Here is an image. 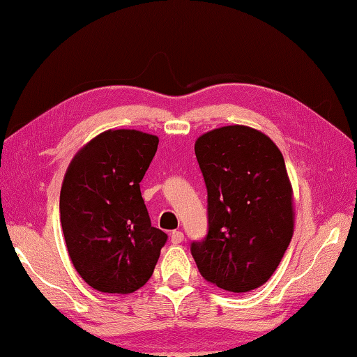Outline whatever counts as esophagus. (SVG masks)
Here are the masks:
<instances>
[{
	"label": "esophagus",
	"instance_id": "34e87169",
	"mask_svg": "<svg viewBox=\"0 0 357 357\" xmlns=\"http://www.w3.org/2000/svg\"><path fill=\"white\" fill-rule=\"evenodd\" d=\"M183 233L182 231H172V234H171V243L172 244H180V243H183Z\"/></svg>",
	"mask_w": 357,
	"mask_h": 357
}]
</instances>
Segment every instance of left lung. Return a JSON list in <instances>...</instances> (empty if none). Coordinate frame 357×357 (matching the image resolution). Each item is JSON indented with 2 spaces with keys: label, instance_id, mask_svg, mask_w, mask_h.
Wrapping results in <instances>:
<instances>
[{
  "label": "left lung",
  "instance_id": "8db88e82",
  "mask_svg": "<svg viewBox=\"0 0 357 357\" xmlns=\"http://www.w3.org/2000/svg\"><path fill=\"white\" fill-rule=\"evenodd\" d=\"M207 188L209 231L191 243L201 276L249 292L276 271L294 234V191L276 144L249 126H223L195 144Z\"/></svg>",
  "mask_w": 357,
  "mask_h": 357
}]
</instances>
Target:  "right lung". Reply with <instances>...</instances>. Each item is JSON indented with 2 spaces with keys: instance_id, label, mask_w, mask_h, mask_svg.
Masks as SVG:
<instances>
[{
  "instance_id": "right-lung-1",
  "label": "right lung",
  "mask_w": 357,
  "mask_h": 357,
  "mask_svg": "<svg viewBox=\"0 0 357 357\" xmlns=\"http://www.w3.org/2000/svg\"><path fill=\"white\" fill-rule=\"evenodd\" d=\"M160 139L109 129L76 153L60 190V223L75 270L103 294L145 286L167 234L151 227L140 182Z\"/></svg>"
}]
</instances>
